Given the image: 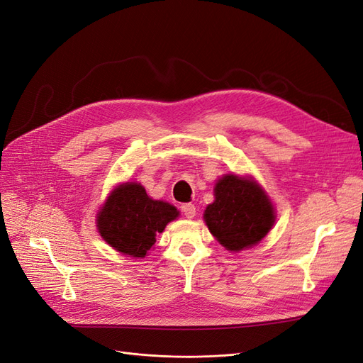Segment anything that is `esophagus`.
<instances>
[{
	"instance_id": "1",
	"label": "esophagus",
	"mask_w": 363,
	"mask_h": 363,
	"mask_svg": "<svg viewBox=\"0 0 363 363\" xmlns=\"http://www.w3.org/2000/svg\"><path fill=\"white\" fill-rule=\"evenodd\" d=\"M182 212H184L185 218L191 219V218H194V216H196V206H194L193 203H185L184 206H182Z\"/></svg>"
}]
</instances>
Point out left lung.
<instances>
[{
    "label": "left lung",
    "instance_id": "8db88e82",
    "mask_svg": "<svg viewBox=\"0 0 363 363\" xmlns=\"http://www.w3.org/2000/svg\"><path fill=\"white\" fill-rule=\"evenodd\" d=\"M203 218L213 238L231 252L259 243L276 220L273 203L262 188L233 173L216 182L215 200Z\"/></svg>",
    "mask_w": 363,
    "mask_h": 363
}]
</instances>
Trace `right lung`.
Masks as SVG:
<instances>
[{
  "mask_svg": "<svg viewBox=\"0 0 363 363\" xmlns=\"http://www.w3.org/2000/svg\"><path fill=\"white\" fill-rule=\"evenodd\" d=\"M178 215L170 203L152 200L140 184L125 182L109 194L96 224L102 239L120 254L145 258L157 235Z\"/></svg>",
  "mask_w": 363,
  "mask_h": 363,
  "instance_id": "right-lung-1",
  "label": "right lung"
}]
</instances>
